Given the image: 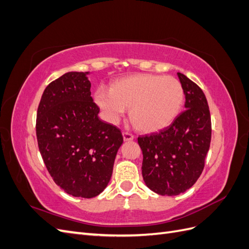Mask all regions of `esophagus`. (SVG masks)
<instances>
[{"label":"esophagus","instance_id":"esophagus-1","mask_svg":"<svg viewBox=\"0 0 249 249\" xmlns=\"http://www.w3.org/2000/svg\"><path fill=\"white\" fill-rule=\"evenodd\" d=\"M123 136H124V141H131V140L134 139L133 134H131L129 132H124L123 133Z\"/></svg>","mask_w":249,"mask_h":249}]
</instances>
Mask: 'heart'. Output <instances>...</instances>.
I'll use <instances>...</instances> for the list:
<instances>
[{"label": "heart", "instance_id": "1", "mask_svg": "<svg viewBox=\"0 0 249 249\" xmlns=\"http://www.w3.org/2000/svg\"><path fill=\"white\" fill-rule=\"evenodd\" d=\"M94 101L109 123L117 124L131 107L134 125L141 132L154 133L168 126L178 115L184 89L173 77L141 73L120 79L111 88L97 87Z\"/></svg>", "mask_w": 249, "mask_h": 249}]
</instances>
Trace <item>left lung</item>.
I'll return each mask as SVG.
<instances>
[{"mask_svg": "<svg viewBox=\"0 0 249 249\" xmlns=\"http://www.w3.org/2000/svg\"><path fill=\"white\" fill-rule=\"evenodd\" d=\"M185 94V109L159 133L138 137L143 154L142 177L150 190L178 195L200 177L211 143V115L202 90L178 72Z\"/></svg>", "mask_w": 249, "mask_h": 249, "instance_id": "8db88e82", "label": "left lung"}]
</instances>
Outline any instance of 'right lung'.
Returning a JSON list of instances; mask_svg holds the SVG:
<instances>
[{"mask_svg":"<svg viewBox=\"0 0 249 249\" xmlns=\"http://www.w3.org/2000/svg\"><path fill=\"white\" fill-rule=\"evenodd\" d=\"M87 74L66 72L44 89L36 136L54 182L74 197L91 198L107 187L124 137L97 116Z\"/></svg>","mask_w":249,"mask_h":249,"instance_id":"add662e5","label":"right lung"}]
</instances>
